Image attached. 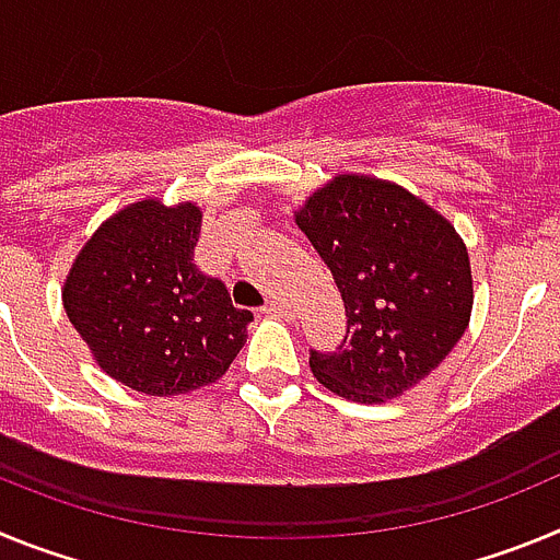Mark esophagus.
<instances>
[{
	"mask_svg": "<svg viewBox=\"0 0 560 560\" xmlns=\"http://www.w3.org/2000/svg\"><path fill=\"white\" fill-rule=\"evenodd\" d=\"M264 314L280 316V319H289V316H294V308H291V305H285L283 300H269V303L264 305Z\"/></svg>",
	"mask_w": 560,
	"mask_h": 560,
	"instance_id": "obj_1",
	"label": "esophagus"
}]
</instances>
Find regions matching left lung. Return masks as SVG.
<instances>
[{
	"instance_id": "left-lung-1",
	"label": "left lung",
	"mask_w": 560,
	"mask_h": 560,
	"mask_svg": "<svg viewBox=\"0 0 560 560\" xmlns=\"http://www.w3.org/2000/svg\"><path fill=\"white\" fill-rule=\"evenodd\" d=\"M345 300L348 334L311 350L330 393L359 404L398 398L452 353L468 328V249L438 210L395 182L339 173L296 210Z\"/></svg>"
}]
</instances>
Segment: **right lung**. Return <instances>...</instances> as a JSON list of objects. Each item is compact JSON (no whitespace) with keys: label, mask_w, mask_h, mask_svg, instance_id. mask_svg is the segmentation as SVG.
Segmentation results:
<instances>
[{"label":"right lung","mask_w":560,"mask_h":560,"mask_svg":"<svg viewBox=\"0 0 560 560\" xmlns=\"http://www.w3.org/2000/svg\"><path fill=\"white\" fill-rule=\"evenodd\" d=\"M201 210L133 201L103 221L63 283V311L103 373L145 395L219 381L246 341L252 314L219 277L192 264Z\"/></svg>","instance_id":"1"}]
</instances>
